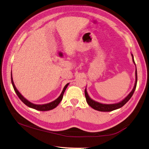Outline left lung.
Here are the masks:
<instances>
[{
	"mask_svg": "<svg viewBox=\"0 0 149 149\" xmlns=\"http://www.w3.org/2000/svg\"><path fill=\"white\" fill-rule=\"evenodd\" d=\"M132 56V61H133V63L134 65L136 66L134 60V56L133 55L131 54ZM135 83H134V86L132 88V91L129 93L127 97H125L124 99H123L122 100L120 101L118 103H115V104H102L99 102H97V101L94 100L93 99H91L89 95H88L87 90H86V87L85 88V91H84V94H85V97H86V102L88 103V105H89L90 107H92L93 109H95L97 111H104V112H108V111H112L113 110H115L117 109H119L120 107H122L123 106H124L125 104L127 103L129 100L131 99V97L133 95L134 91L136 90V84H137V70L136 67V70H135Z\"/></svg>",
	"mask_w": 149,
	"mask_h": 149,
	"instance_id": "1",
	"label": "left lung"
}]
</instances>
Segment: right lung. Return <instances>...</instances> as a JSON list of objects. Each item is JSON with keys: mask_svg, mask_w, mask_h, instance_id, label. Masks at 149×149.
<instances>
[{"mask_svg": "<svg viewBox=\"0 0 149 149\" xmlns=\"http://www.w3.org/2000/svg\"><path fill=\"white\" fill-rule=\"evenodd\" d=\"M11 83H12L13 86V88H14V90L15 91V92H16V93H17L18 97H19V99H20L22 101V102H23L28 107H31V108H33V109H34L38 110V111H45L51 110V109H54L56 107L58 106V104L62 100L63 94H64L65 91L66 89V88H67V86H68V84H69V83H68V84H66L65 85L64 88H63V90L62 91L61 95H60L58 99H56L55 100L52 101V102H51L45 104H33L32 102H31L30 101L27 100L26 98H25L20 92H19V91L17 90V88H16V86H15L13 80L12 70H11Z\"/></svg>", "mask_w": 149, "mask_h": 149, "instance_id": "right-lung-1", "label": "right lung"}]
</instances>
